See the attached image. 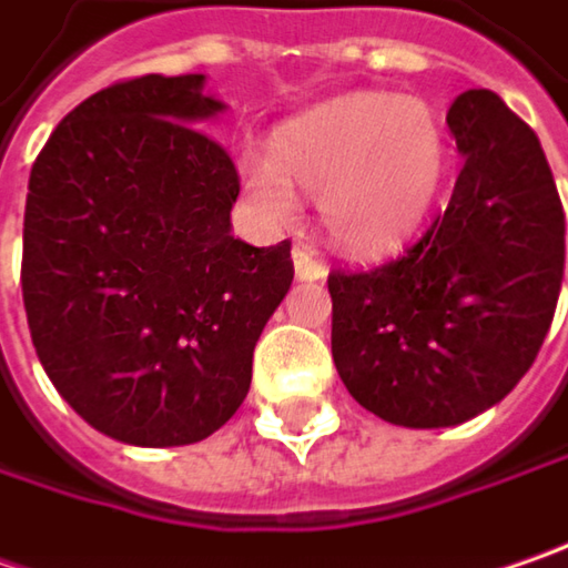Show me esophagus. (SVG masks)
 I'll list each match as a JSON object with an SVG mask.
<instances>
[{
    "label": "esophagus",
    "mask_w": 568,
    "mask_h": 568,
    "mask_svg": "<svg viewBox=\"0 0 568 568\" xmlns=\"http://www.w3.org/2000/svg\"><path fill=\"white\" fill-rule=\"evenodd\" d=\"M292 263H295V276H298L302 283H321V280H327V266L314 257L305 244H298V247L292 251Z\"/></svg>",
    "instance_id": "1"
}]
</instances>
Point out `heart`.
Segmentation results:
<instances>
[{
	"label": "heart",
	"mask_w": 568,
	"mask_h": 568,
	"mask_svg": "<svg viewBox=\"0 0 568 568\" xmlns=\"http://www.w3.org/2000/svg\"><path fill=\"white\" fill-rule=\"evenodd\" d=\"M445 171L438 116L397 94L324 101L276 133V159H241V181L270 222H292L302 190L317 196L333 247L353 257L397 251L429 215Z\"/></svg>",
	"instance_id": "obj_1"
}]
</instances>
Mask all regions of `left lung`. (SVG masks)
<instances>
[{"mask_svg": "<svg viewBox=\"0 0 568 568\" xmlns=\"http://www.w3.org/2000/svg\"><path fill=\"white\" fill-rule=\"evenodd\" d=\"M448 130L464 159L448 210L404 257L327 280L339 378L407 429L460 426L525 378L566 263V215L528 123L474 88Z\"/></svg>", "mask_w": 568, "mask_h": 568, "instance_id": "obj_1", "label": "left lung"}]
</instances>
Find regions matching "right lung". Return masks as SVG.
I'll return each instance as SVG.
<instances>
[{
    "instance_id": "right-lung-1",
    "label": "right lung",
    "mask_w": 568,
    "mask_h": 568,
    "mask_svg": "<svg viewBox=\"0 0 568 568\" xmlns=\"http://www.w3.org/2000/svg\"><path fill=\"white\" fill-rule=\"evenodd\" d=\"M222 111L206 75L130 79L82 101L31 168V339L62 400L123 445L222 429L295 276L288 241L232 235L235 164L196 130Z\"/></svg>"
}]
</instances>
